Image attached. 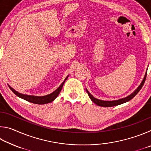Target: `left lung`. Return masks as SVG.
I'll return each instance as SVG.
<instances>
[{"label":"left lung","mask_w":151,"mask_h":151,"mask_svg":"<svg viewBox=\"0 0 151 151\" xmlns=\"http://www.w3.org/2000/svg\"><path fill=\"white\" fill-rule=\"evenodd\" d=\"M146 77H147V73H145V77H144V78H143L142 83H140V85L139 86V87H138L136 90L133 92V93L130 94V95H129L128 96L125 97V98L119 99V100H116V101H106L99 100V99L94 98V97L87 91V89H86V92H87V93L88 94L89 97H90V99H91V101H93V103H95L96 104H97L98 106H103V107L114 106H116V105H119V104H123L124 103H127V102L129 101L130 100H131V99L133 98L134 96H135V95H136L138 93H139L140 89H141V88L142 87V86L145 83V80H146Z\"/></svg>","instance_id":"8db88e82"}]
</instances>
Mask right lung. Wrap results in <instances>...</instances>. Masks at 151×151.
Segmentation results:
<instances>
[{
  "label": "right lung",
  "instance_id": "right-lung-1",
  "mask_svg": "<svg viewBox=\"0 0 151 151\" xmlns=\"http://www.w3.org/2000/svg\"><path fill=\"white\" fill-rule=\"evenodd\" d=\"M68 77V76H66V78L65 79V81L63 82L62 84H61V85L59 86V87H58L57 89H56V90L53 92V93L48 94V95H45V96H32V95H27V94H21V93H19V92H17L15 90H14V89L12 87H11L10 86H9V88H11V90L13 92V93L16 94L17 96H19V97H20V98L24 99V100H25V101H27L30 102V103H32L34 104H47V103H51V102L54 101L55 99L57 98L58 94H59V93H60L61 90H62V88L63 86L64 83H65V81L67 79Z\"/></svg>",
  "mask_w": 151,
  "mask_h": 151
}]
</instances>
